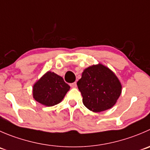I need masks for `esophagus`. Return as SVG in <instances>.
I'll use <instances>...</instances> for the list:
<instances>
[{"label": "esophagus", "instance_id": "obj_1", "mask_svg": "<svg viewBox=\"0 0 150 150\" xmlns=\"http://www.w3.org/2000/svg\"><path fill=\"white\" fill-rule=\"evenodd\" d=\"M70 86L72 87V88H76V87H77V83L76 82L72 83H70Z\"/></svg>", "mask_w": 150, "mask_h": 150}]
</instances>
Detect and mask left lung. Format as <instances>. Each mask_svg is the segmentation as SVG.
Segmentation results:
<instances>
[{
  "mask_svg": "<svg viewBox=\"0 0 150 150\" xmlns=\"http://www.w3.org/2000/svg\"><path fill=\"white\" fill-rule=\"evenodd\" d=\"M77 85L84 105L96 113L113 107L122 93V84L117 75L101 64L84 69Z\"/></svg>",
  "mask_w": 150,
  "mask_h": 150,
  "instance_id": "1",
  "label": "left lung"
}]
</instances>
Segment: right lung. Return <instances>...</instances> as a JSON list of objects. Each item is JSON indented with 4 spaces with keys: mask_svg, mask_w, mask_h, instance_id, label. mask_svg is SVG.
Listing matches in <instances>:
<instances>
[{
    "mask_svg": "<svg viewBox=\"0 0 150 150\" xmlns=\"http://www.w3.org/2000/svg\"><path fill=\"white\" fill-rule=\"evenodd\" d=\"M70 86L63 78L48 71L33 86V97L46 106H53L63 100Z\"/></svg>",
    "mask_w": 150,
    "mask_h": 150,
    "instance_id": "right-lung-1",
    "label": "right lung"
}]
</instances>
